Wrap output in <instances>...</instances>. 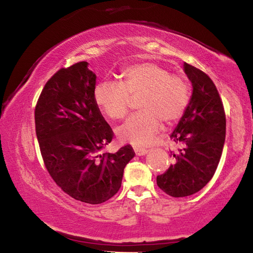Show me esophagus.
<instances>
[{"mask_svg":"<svg viewBox=\"0 0 253 253\" xmlns=\"http://www.w3.org/2000/svg\"><path fill=\"white\" fill-rule=\"evenodd\" d=\"M134 150H135V154L137 156H144L148 153V150L145 148H140V147H134Z\"/></svg>","mask_w":253,"mask_h":253,"instance_id":"1","label":"esophagus"}]
</instances>
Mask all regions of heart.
<instances>
[{
	"instance_id": "b5f03b06",
	"label": "heart",
	"mask_w": 253,
	"mask_h": 253,
	"mask_svg": "<svg viewBox=\"0 0 253 253\" xmlns=\"http://www.w3.org/2000/svg\"><path fill=\"white\" fill-rule=\"evenodd\" d=\"M122 83L103 81L94 88V100L109 118L126 115L131 98H139L140 113L126 119L116 129L118 139L137 147L149 145L162 122L171 124L185 113L189 86L181 76L170 74L156 63L134 64L122 71Z\"/></svg>"
}]
</instances>
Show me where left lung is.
Wrapping results in <instances>:
<instances>
[{
	"label": "left lung",
	"mask_w": 253,
	"mask_h": 253,
	"mask_svg": "<svg viewBox=\"0 0 253 253\" xmlns=\"http://www.w3.org/2000/svg\"><path fill=\"white\" fill-rule=\"evenodd\" d=\"M192 85L185 113L170 138L182 147L173 154L174 163L157 176V185L167 195L191 196L210 181L218 167L226 139V115L217 88L203 71L183 63Z\"/></svg>",
	"instance_id": "left-lung-1"
}]
</instances>
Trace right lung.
<instances>
[{"label":"right lung","instance_id":"obj_1","mask_svg":"<svg viewBox=\"0 0 253 253\" xmlns=\"http://www.w3.org/2000/svg\"><path fill=\"white\" fill-rule=\"evenodd\" d=\"M95 85L88 63H76L50 77L35 107L36 136L50 177L72 198L90 205L117 194L135 156L130 145L102 153L113 130L95 104Z\"/></svg>","mask_w":253,"mask_h":253}]
</instances>
